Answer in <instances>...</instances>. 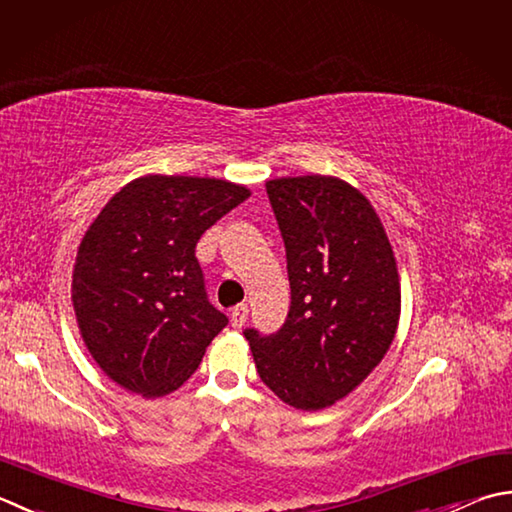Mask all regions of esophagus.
<instances>
[{
    "mask_svg": "<svg viewBox=\"0 0 512 512\" xmlns=\"http://www.w3.org/2000/svg\"><path fill=\"white\" fill-rule=\"evenodd\" d=\"M248 319V306L246 304H239L233 308V313H230V324L233 328H242Z\"/></svg>",
    "mask_w": 512,
    "mask_h": 512,
    "instance_id": "34e87169",
    "label": "esophagus"
}]
</instances>
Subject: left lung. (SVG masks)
I'll return each instance as SVG.
<instances>
[{"label":"left lung","instance_id":"1","mask_svg":"<svg viewBox=\"0 0 512 512\" xmlns=\"http://www.w3.org/2000/svg\"><path fill=\"white\" fill-rule=\"evenodd\" d=\"M266 193L286 246L290 310L273 335H244L282 402L322 410L382 362L402 308L399 275L375 208L344 179L279 177Z\"/></svg>","mask_w":512,"mask_h":512}]
</instances>
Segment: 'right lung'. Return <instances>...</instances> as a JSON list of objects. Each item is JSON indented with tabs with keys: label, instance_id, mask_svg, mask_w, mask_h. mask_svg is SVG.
<instances>
[{
	"label": "right lung",
	"instance_id": "add662e5",
	"mask_svg": "<svg viewBox=\"0 0 512 512\" xmlns=\"http://www.w3.org/2000/svg\"><path fill=\"white\" fill-rule=\"evenodd\" d=\"M248 197L226 179L146 175L90 224L70 293L88 353L115 384L153 399L195 373L228 324L208 302L195 246Z\"/></svg>",
	"mask_w": 512,
	"mask_h": 512
}]
</instances>
